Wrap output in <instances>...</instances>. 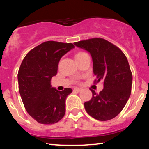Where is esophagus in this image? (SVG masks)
<instances>
[{
  "mask_svg": "<svg viewBox=\"0 0 149 149\" xmlns=\"http://www.w3.org/2000/svg\"><path fill=\"white\" fill-rule=\"evenodd\" d=\"M74 91H77V92H81V91H82V89H81V88H74Z\"/></svg>",
  "mask_w": 149,
  "mask_h": 149,
  "instance_id": "esophagus-1",
  "label": "esophagus"
}]
</instances>
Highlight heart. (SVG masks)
<instances>
[{"instance_id": "b5f03b06", "label": "heart", "mask_w": 149, "mask_h": 149, "mask_svg": "<svg viewBox=\"0 0 149 149\" xmlns=\"http://www.w3.org/2000/svg\"><path fill=\"white\" fill-rule=\"evenodd\" d=\"M85 53H84V52H79V53H77V54L75 55V58H78V57H80L81 56H83V55H85Z\"/></svg>"}]
</instances>
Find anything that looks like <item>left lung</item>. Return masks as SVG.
<instances>
[{"label":"left lung","instance_id":"1","mask_svg":"<svg viewBox=\"0 0 149 149\" xmlns=\"http://www.w3.org/2000/svg\"><path fill=\"white\" fill-rule=\"evenodd\" d=\"M90 54L95 82L103 81L99 93L90 89L92 97L84 103L87 113L99 121H108L121 113L131 94L132 74L125 54L115 45L101 38L74 42Z\"/></svg>","mask_w":149,"mask_h":149}]
</instances>
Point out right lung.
Listing matches in <instances>:
<instances>
[{
  "instance_id": "1",
  "label": "right lung",
  "mask_w": 149,
  "mask_h": 149,
  "mask_svg": "<svg viewBox=\"0 0 149 149\" xmlns=\"http://www.w3.org/2000/svg\"><path fill=\"white\" fill-rule=\"evenodd\" d=\"M74 48L72 43L46 41L32 49L17 74L19 91L28 113L41 124H54L65 115V102L72 89L58 91L51 85L61 58Z\"/></svg>"
}]
</instances>
